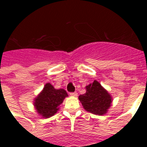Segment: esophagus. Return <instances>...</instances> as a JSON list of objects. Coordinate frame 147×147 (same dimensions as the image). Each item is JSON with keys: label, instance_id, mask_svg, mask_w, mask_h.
I'll list each match as a JSON object with an SVG mask.
<instances>
[{"label": "esophagus", "instance_id": "esophagus-1", "mask_svg": "<svg viewBox=\"0 0 147 147\" xmlns=\"http://www.w3.org/2000/svg\"><path fill=\"white\" fill-rule=\"evenodd\" d=\"M69 94H70L71 96H73V97L78 96V93H77V92H71V93H69Z\"/></svg>", "mask_w": 147, "mask_h": 147}]
</instances>
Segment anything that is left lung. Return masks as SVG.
Segmentation results:
<instances>
[{
  "mask_svg": "<svg viewBox=\"0 0 147 147\" xmlns=\"http://www.w3.org/2000/svg\"><path fill=\"white\" fill-rule=\"evenodd\" d=\"M78 99L87 111L96 115L106 114L112 101L109 93L97 81L86 86V93L81 94Z\"/></svg>",
  "mask_w": 147,
  "mask_h": 147,
  "instance_id": "left-lung-1",
  "label": "left lung"
}]
</instances>
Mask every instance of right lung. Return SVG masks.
Instances as JSON below:
<instances>
[{"label": "right lung", "instance_id": "right-lung-1", "mask_svg": "<svg viewBox=\"0 0 147 147\" xmlns=\"http://www.w3.org/2000/svg\"><path fill=\"white\" fill-rule=\"evenodd\" d=\"M67 96L68 94L64 89H55L51 84L47 83L42 92L35 99L34 105L40 115L48 118L57 112L58 107Z\"/></svg>", "mask_w": 147, "mask_h": 147}]
</instances>
